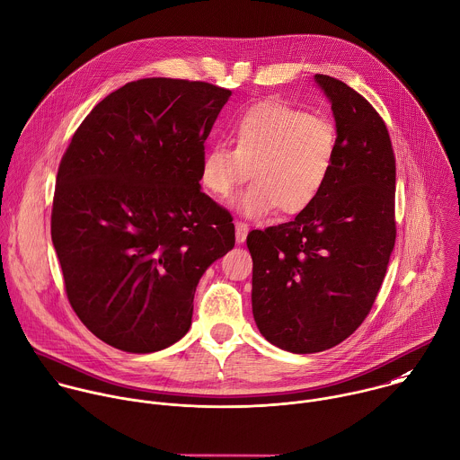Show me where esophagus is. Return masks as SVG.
I'll return each instance as SVG.
<instances>
[{
  "instance_id": "1",
  "label": "esophagus",
  "mask_w": 460,
  "mask_h": 460,
  "mask_svg": "<svg viewBox=\"0 0 460 460\" xmlns=\"http://www.w3.org/2000/svg\"><path fill=\"white\" fill-rule=\"evenodd\" d=\"M234 229H236V242H238V243L245 242L247 233H249V226H247L245 222H242V220H236V222H234Z\"/></svg>"
}]
</instances>
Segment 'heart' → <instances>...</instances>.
<instances>
[{
    "mask_svg": "<svg viewBox=\"0 0 460 460\" xmlns=\"http://www.w3.org/2000/svg\"><path fill=\"white\" fill-rule=\"evenodd\" d=\"M233 147L206 149L202 188L227 200L251 173L254 181L236 200L245 217H265L276 208L285 217L307 211L327 188L338 157L334 122L285 102H260L229 128Z\"/></svg>",
    "mask_w": 460,
    "mask_h": 460,
    "instance_id": "1",
    "label": "heart"
}]
</instances>
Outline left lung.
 <instances>
[{"mask_svg": "<svg viewBox=\"0 0 460 460\" xmlns=\"http://www.w3.org/2000/svg\"><path fill=\"white\" fill-rule=\"evenodd\" d=\"M338 131L334 173L292 222L251 231L252 314L267 341L314 354L368 316L395 243V155L383 117L340 79L316 74Z\"/></svg>", "mask_w": 460, "mask_h": 460, "instance_id": "left-lung-1", "label": "left lung"}]
</instances>
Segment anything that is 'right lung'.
I'll return each mask as SVG.
<instances>
[{
    "label": "right lung",
    "instance_id": "add662e5",
    "mask_svg": "<svg viewBox=\"0 0 460 460\" xmlns=\"http://www.w3.org/2000/svg\"><path fill=\"white\" fill-rule=\"evenodd\" d=\"M229 95L204 81H131L86 115L61 159L50 227L66 297L119 350L179 341L200 276L234 247L231 213L199 184Z\"/></svg>",
    "mask_w": 460,
    "mask_h": 460
}]
</instances>
